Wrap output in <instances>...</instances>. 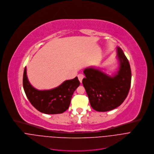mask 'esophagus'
I'll return each instance as SVG.
<instances>
[{
    "label": "esophagus",
    "mask_w": 154,
    "mask_h": 154,
    "mask_svg": "<svg viewBox=\"0 0 154 154\" xmlns=\"http://www.w3.org/2000/svg\"><path fill=\"white\" fill-rule=\"evenodd\" d=\"M78 79H79V82L81 83V82H82V79H83V78H84V76L83 75H82V74H79V75H78Z\"/></svg>",
    "instance_id": "esophagus-1"
}]
</instances>
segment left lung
I'll return each instance as SVG.
<instances>
[{"instance_id": "1", "label": "left lung", "mask_w": 154, "mask_h": 154, "mask_svg": "<svg viewBox=\"0 0 154 154\" xmlns=\"http://www.w3.org/2000/svg\"><path fill=\"white\" fill-rule=\"evenodd\" d=\"M118 67L112 75L103 69L90 66L84 70L82 84L90 104L98 112H107L119 106L126 98L131 84L130 64L123 51L117 47Z\"/></svg>"}]
</instances>
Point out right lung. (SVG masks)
<instances>
[{"instance_id": "add662e5", "label": "right lung", "mask_w": 154, "mask_h": 154, "mask_svg": "<svg viewBox=\"0 0 154 154\" xmlns=\"http://www.w3.org/2000/svg\"><path fill=\"white\" fill-rule=\"evenodd\" d=\"M80 85L78 77L66 80L50 90H38L30 84L25 67L23 86L27 98L38 110L46 114H59L66 111L70 106L73 92Z\"/></svg>"}]
</instances>
